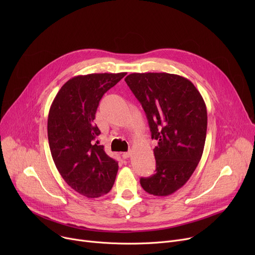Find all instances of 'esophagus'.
I'll use <instances>...</instances> for the list:
<instances>
[{"label":"esophagus","instance_id":"1","mask_svg":"<svg viewBox=\"0 0 255 255\" xmlns=\"http://www.w3.org/2000/svg\"><path fill=\"white\" fill-rule=\"evenodd\" d=\"M131 154H132V153H131L130 151H129V152H124V153L122 154V156H123L124 159H127V158H129V157L131 156Z\"/></svg>","mask_w":255,"mask_h":255}]
</instances>
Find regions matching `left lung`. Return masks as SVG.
<instances>
[{"instance_id": "obj_1", "label": "left lung", "mask_w": 255, "mask_h": 255, "mask_svg": "<svg viewBox=\"0 0 255 255\" xmlns=\"http://www.w3.org/2000/svg\"><path fill=\"white\" fill-rule=\"evenodd\" d=\"M125 82L148 118L156 172L140 178L145 192L167 196L190 179L202 158L207 135V107L195 86L170 73H131Z\"/></svg>"}]
</instances>
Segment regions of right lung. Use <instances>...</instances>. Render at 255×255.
<instances>
[{"label": "right lung", "instance_id": "add662e5", "mask_svg": "<svg viewBox=\"0 0 255 255\" xmlns=\"http://www.w3.org/2000/svg\"><path fill=\"white\" fill-rule=\"evenodd\" d=\"M127 73H92L70 78L49 109L47 135L50 153L60 175L73 190L89 198L113 188L118 162L98 145L99 128L94 124L104 93Z\"/></svg>", "mask_w": 255, "mask_h": 255}]
</instances>
